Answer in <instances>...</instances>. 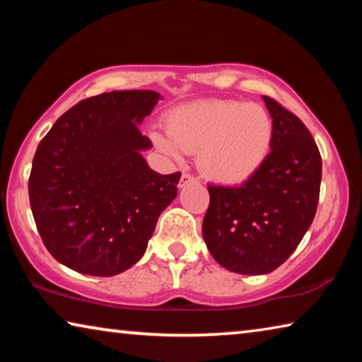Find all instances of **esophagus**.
I'll list each match as a JSON object with an SVG mask.
<instances>
[{"label":"esophagus","mask_w":362,"mask_h":362,"mask_svg":"<svg viewBox=\"0 0 362 362\" xmlns=\"http://www.w3.org/2000/svg\"><path fill=\"white\" fill-rule=\"evenodd\" d=\"M189 182H194V177H193L192 174H188V173H183V174H182V177H180L179 187H180V188H183V187H185L187 183H189Z\"/></svg>","instance_id":"obj_1"}]
</instances>
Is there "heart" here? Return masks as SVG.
Masks as SVG:
<instances>
[{
  "instance_id": "1",
  "label": "heart",
  "mask_w": 362,
  "mask_h": 362,
  "mask_svg": "<svg viewBox=\"0 0 362 362\" xmlns=\"http://www.w3.org/2000/svg\"><path fill=\"white\" fill-rule=\"evenodd\" d=\"M273 137L267 108L241 100L185 103L170 112L168 134L151 132L156 148L175 161L183 153H198L201 173L223 185H238L259 173Z\"/></svg>"
}]
</instances>
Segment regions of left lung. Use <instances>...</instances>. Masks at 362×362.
<instances>
[{
    "label": "left lung",
    "instance_id": "8db88e82",
    "mask_svg": "<svg viewBox=\"0 0 362 362\" xmlns=\"http://www.w3.org/2000/svg\"><path fill=\"white\" fill-rule=\"evenodd\" d=\"M263 102L274 137L267 163L240 187L209 185L203 238L218 265L267 274L289 259L313 222L322 164L315 139L272 97Z\"/></svg>",
    "mask_w": 362,
    "mask_h": 362
}]
</instances>
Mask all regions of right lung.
I'll use <instances>...</instances> for the list:
<instances>
[{
	"label": "right lung",
	"mask_w": 362,
	"mask_h": 362,
	"mask_svg": "<svg viewBox=\"0 0 362 362\" xmlns=\"http://www.w3.org/2000/svg\"><path fill=\"white\" fill-rule=\"evenodd\" d=\"M159 99L155 90L89 97L40 142L30 206L42 243L62 265L115 276L142 259L180 180V173H155L142 156L151 142L139 124Z\"/></svg>",
	"instance_id": "right-lung-1"
}]
</instances>
